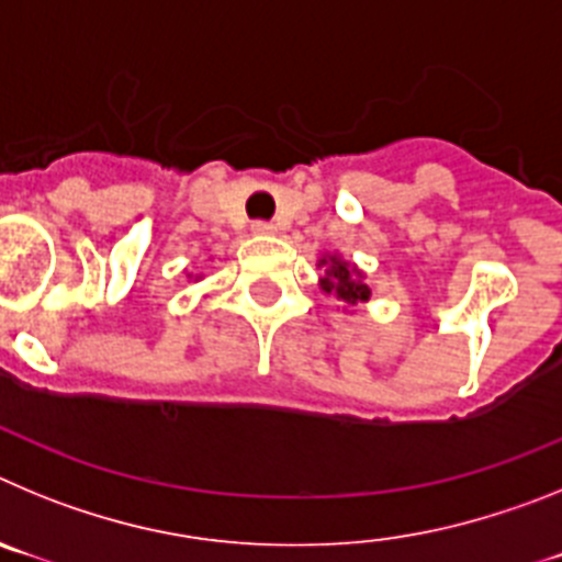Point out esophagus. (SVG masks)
<instances>
[{
	"mask_svg": "<svg viewBox=\"0 0 562 562\" xmlns=\"http://www.w3.org/2000/svg\"><path fill=\"white\" fill-rule=\"evenodd\" d=\"M252 233H258V236H270V233H276V225L267 220H256L252 222Z\"/></svg>",
	"mask_w": 562,
	"mask_h": 562,
	"instance_id": "34e87169",
	"label": "esophagus"
}]
</instances>
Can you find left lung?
Masks as SVG:
<instances>
[{"instance_id":"left-lung-1","label":"left lung","mask_w":562,"mask_h":562,"mask_svg":"<svg viewBox=\"0 0 562 562\" xmlns=\"http://www.w3.org/2000/svg\"><path fill=\"white\" fill-rule=\"evenodd\" d=\"M326 265V258H324ZM329 276L324 278V290L326 292H337V297H342L346 304H357V301H369V286L355 281L349 272V265H342L337 258H331V267H329Z\"/></svg>"}]
</instances>
